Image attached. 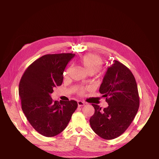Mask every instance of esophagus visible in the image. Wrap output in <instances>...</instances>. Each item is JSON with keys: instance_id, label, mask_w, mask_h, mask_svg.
Returning <instances> with one entry per match:
<instances>
[{"instance_id": "1", "label": "esophagus", "mask_w": 159, "mask_h": 159, "mask_svg": "<svg viewBox=\"0 0 159 159\" xmlns=\"http://www.w3.org/2000/svg\"><path fill=\"white\" fill-rule=\"evenodd\" d=\"M85 103L82 102V101H78V107H82L84 105H85Z\"/></svg>"}]
</instances>
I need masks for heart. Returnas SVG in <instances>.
I'll use <instances>...</instances> for the list:
<instances>
[{
	"mask_svg": "<svg viewBox=\"0 0 159 159\" xmlns=\"http://www.w3.org/2000/svg\"><path fill=\"white\" fill-rule=\"evenodd\" d=\"M80 66L87 74H94L101 70L103 66V60L101 57L95 54H85L78 61ZM69 70H67L64 76L68 74ZM80 95H84L85 93V89L80 88L78 90Z\"/></svg>",
	"mask_w": 159,
	"mask_h": 159,
	"instance_id": "1",
	"label": "heart"
}]
</instances>
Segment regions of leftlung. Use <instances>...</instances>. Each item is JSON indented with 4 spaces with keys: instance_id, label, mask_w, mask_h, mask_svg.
Instances as JSON below:
<instances>
[{
    "instance_id": "obj_1",
    "label": "left lung",
    "mask_w": 159,
    "mask_h": 159,
    "mask_svg": "<svg viewBox=\"0 0 159 159\" xmlns=\"http://www.w3.org/2000/svg\"><path fill=\"white\" fill-rule=\"evenodd\" d=\"M111 63L99 88L109 106L102 109L91 104L95 112L89 119L93 131L107 140L117 138L126 131L139 107L137 85L132 72L117 60Z\"/></svg>"
}]
</instances>
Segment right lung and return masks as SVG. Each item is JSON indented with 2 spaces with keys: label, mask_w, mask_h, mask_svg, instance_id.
Instances as JSON below:
<instances>
[{
  "label": "right lung",
  "mask_w": 159,
  "mask_h": 159,
  "mask_svg": "<svg viewBox=\"0 0 159 159\" xmlns=\"http://www.w3.org/2000/svg\"><path fill=\"white\" fill-rule=\"evenodd\" d=\"M74 54H46L28 67L19 83L22 109L28 122L42 135L52 137L62 132L78 107L74 100H52L54 88L61 85L63 73Z\"/></svg>",
  "instance_id": "obj_1"
}]
</instances>
